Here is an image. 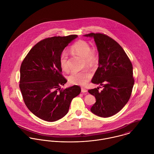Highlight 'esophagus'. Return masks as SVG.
Returning a JSON list of instances; mask_svg holds the SVG:
<instances>
[{
	"instance_id": "34e87169",
	"label": "esophagus",
	"mask_w": 154,
	"mask_h": 154,
	"mask_svg": "<svg viewBox=\"0 0 154 154\" xmlns=\"http://www.w3.org/2000/svg\"><path fill=\"white\" fill-rule=\"evenodd\" d=\"M88 92V91L86 89H85V88H82V93H86Z\"/></svg>"
}]
</instances>
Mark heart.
<instances>
[{"label": "heart", "instance_id": "obj_1", "mask_svg": "<svg viewBox=\"0 0 154 154\" xmlns=\"http://www.w3.org/2000/svg\"><path fill=\"white\" fill-rule=\"evenodd\" d=\"M70 51L74 54H76L84 57V64L89 67H93L97 63L98 57L94 50L91 49V46L88 42L85 40H80L75 42L70 48ZM60 65L62 69L65 72H68L70 69L68 55L66 51L62 52L60 57ZM92 77V74L88 71L72 72L68 77V82L75 85H85Z\"/></svg>", "mask_w": 154, "mask_h": 154}]
</instances>
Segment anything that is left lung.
I'll list each match as a JSON object with an SVG mask.
<instances>
[{
    "mask_svg": "<svg viewBox=\"0 0 154 154\" xmlns=\"http://www.w3.org/2000/svg\"><path fill=\"white\" fill-rule=\"evenodd\" d=\"M94 38L99 53V66L92 83L99 88L88 92L96 98L91 112L100 117L119 112L128 101L134 85L133 66L122 47L109 36L101 33L84 35ZM100 88V87H99Z\"/></svg>",
    "mask_w": 154,
    "mask_h": 154,
    "instance_id": "1",
    "label": "left lung"
}]
</instances>
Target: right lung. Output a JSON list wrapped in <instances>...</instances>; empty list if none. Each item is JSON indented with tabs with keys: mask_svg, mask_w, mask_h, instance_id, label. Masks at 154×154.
<instances>
[{
	"mask_svg": "<svg viewBox=\"0 0 154 154\" xmlns=\"http://www.w3.org/2000/svg\"><path fill=\"white\" fill-rule=\"evenodd\" d=\"M77 35L45 38L33 46L21 63L20 88L26 105L45 121L52 122L68 112L72 99L81 92L79 86L61 89L66 83L60 57Z\"/></svg>",
	"mask_w": 154,
	"mask_h": 154,
	"instance_id": "1",
	"label": "right lung"
}]
</instances>
